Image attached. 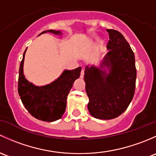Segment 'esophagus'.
Instances as JSON below:
<instances>
[{
	"label": "esophagus",
	"instance_id": "obj_1",
	"mask_svg": "<svg viewBox=\"0 0 156 156\" xmlns=\"http://www.w3.org/2000/svg\"><path fill=\"white\" fill-rule=\"evenodd\" d=\"M84 71H85L84 68H82L81 72H80V77L81 78H83V76H84V73H85Z\"/></svg>",
	"mask_w": 156,
	"mask_h": 156
}]
</instances>
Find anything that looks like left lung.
Returning <instances> with one entry per match:
<instances>
[{"label":"left lung","mask_w":156,"mask_h":156,"mask_svg":"<svg viewBox=\"0 0 156 156\" xmlns=\"http://www.w3.org/2000/svg\"><path fill=\"white\" fill-rule=\"evenodd\" d=\"M109 50L100 67L86 66L84 80L89 97L88 109L99 119L116 118L128 108L134 94L137 70L134 54L123 35L107 29ZM108 68V73L101 68Z\"/></svg>","instance_id":"1"}]
</instances>
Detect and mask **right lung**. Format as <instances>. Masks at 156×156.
Masks as SVG:
<instances>
[{"mask_svg":"<svg viewBox=\"0 0 156 156\" xmlns=\"http://www.w3.org/2000/svg\"><path fill=\"white\" fill-rule=\"evenodd\" d=\"M46 32L61 34V31L54 30H44L41 34ZM26 49L23 54L19 71L18 92L22 104L34 118L45 122L56 121L62 118L65 113L67 97L74 81L80 77L81 67L71 70H65L57 80L50 84L35 86L29 83L23 74Z\"/></svg>","mask_w":156,"mask_h":156,"instance_id":"add662e5","label":"right lung"}]
</instances>
